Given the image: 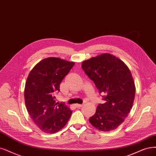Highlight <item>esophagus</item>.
<instances>
[{"label": "esophagus", "mask_w": 156, "mask_h": 156, "mask_svg": "<svg viewBox=\"0 0 156 156\" xmlns=\"http://www.w3.org/2000/svg\"><path fill=\"white\" fill-rule=\"evenodd\" d=\"M82 104H78V103H76V104H75V107H77V108H80V107H82Z\"/></svg>", "instance_id": "1"}]
</instances>
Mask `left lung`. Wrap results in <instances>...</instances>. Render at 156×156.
I'll return each instance as SVG.
<instances>
[{
  "mask_svg": "<svg viewBox=\"0 0 156 156\" xmlns=\"http://www.w3.org/2000/svg\"><path fill=\"white\" fill-rule=\"evenodd\" d=\"M82 67L105 101L98 105L89 122L101 131L116 129L127 117L135 98V84L129 69L108 53L83 62Z\"/></svg>",
  "mask_w": 156,
  "mask_h": 156,
  "instance_id": "8db88e82",
  "label": "left lung"
}]
</instances>
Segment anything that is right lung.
<instances>
[{"label":"right lung","instance_id":"obj_1","mask_svg":"<svg viewBox=\"0 0 156 156\" xmlns=\"http://www.w3.org/2000/svg\"><path fill=\"white\" fill-rule=\"evenodd\" d=\"M74 62L49 57L34 66L27 78L24 90L26 107L40 130L53 134L61 130L73 113L63 103H57L55 94Z\"/></svg>","mask_w":156,"mask_h":156}]
</instances>
